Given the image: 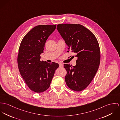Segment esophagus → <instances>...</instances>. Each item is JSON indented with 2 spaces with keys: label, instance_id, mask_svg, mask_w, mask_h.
Masks as SVG:
<instances>
[{
  "label": "esophagus",
  "instance_id": "obj_1",
  "mask_svg": "<svg viewBox=\"0 0 120 120\" xmlns=\"http://www.w3.org/2000/svg\"><path fill=\"white\" fill-rule=\"evenodd\" d=\"M59 66L60 68H63V66H64V65H63V64H59Z\"/></svg>",
  "mask_w": 120,
  "mask_h": 120
}]
</instances>
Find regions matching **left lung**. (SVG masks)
<instances>
[{"label": "left lung", "mask_w": 120, "mask_h": 120, "mask_svg": "<svg viewBox=\"0 0 120 120\" xmlns=\"http://www.w3.org/2000/svg\"><path fill=\"white\" fill-rule=\"evenodd\" d=\"M56 28L68 47L67 52H73L77 58L75 66L64 64L67 85L72 90L81 91L91 83L99 66L98 41L91 31L80 24H60Z\"/></svg>", "instance_id": "obj_1"}]
</instances>
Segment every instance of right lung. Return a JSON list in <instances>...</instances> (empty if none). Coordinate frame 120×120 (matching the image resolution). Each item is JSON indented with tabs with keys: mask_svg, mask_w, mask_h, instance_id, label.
<instances>
[{
	"mask_svg": "<svg viewBox=\"0 0 120 120\" xmlns=\"http://www.w3.org/2000/svg\"><path fill=\"white\" fill-rule=\"evenodd\" d=\"M56 25H41L33 28L23 37L19 48L17 64L20 74L30 90L37 93L50 86L58 64L40 60L46 41Z\"/></svg>",
	"mask_w": 120,
	"mask_h": 120,
	"instance_id": "obj_1",
	"label": "right lung"
}]
</instances>
